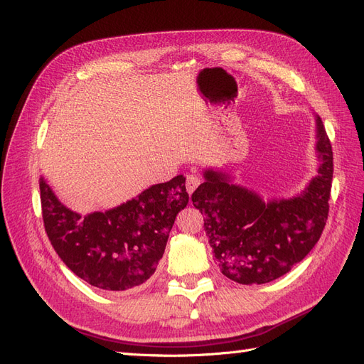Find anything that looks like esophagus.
<instances>
[{"mask_svg":"<svg viewBox=\"0 0 364 364\" xmlns=\"http://www.w3.org/2000/svg\"><path fill=\"white\" fill-rule=\"evenodd\" d=\"M199 185H200V178H197V176H194V174H188V176H186L185 186H186V191H188V194H193L194 190H196Z\"/></svg>","mask_w":364,"mask_h":364,"instance_id":"obj_1","label":"esophagus"}]
</instances>
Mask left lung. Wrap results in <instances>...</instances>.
I'll return each instance as SVG.
<instances>
[{
  "label": "left lung",
  "mask_w": 364,
  "mask_h": 364,
  "mask_svg": "<svg viewBox=\"0 0 364 364\" xmlns=\"http://www.w3.org/2000/svg\"><path fill=\"white\" fill-rule=\"evenodd\" d=\"M318 165L310 185L289 200L264 203L228 176L205 171L191 200L205 214V230L220 270L238 284L278 279L302 261L321 238L329 213L333 183V147L317 117Z\"/></svg>",
  "instance_id": "1"
}]
</instances>
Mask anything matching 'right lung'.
Instances as JSON below:
<instances>
[{
  "label": "right lung",
  "instance_id": "1",
  "mask_svg": "<svg viewBox=\"0 0 364 364\" xmlns=\"http://www.w3.org/2000/svg\"><path fill=\"white\" fill-rule=\"evenodd\" d=\"M46 232L60 259L94 287L123 291L156 270L181 209L188 203L185 178L176 176L106 213L82 218L39 181Z\"/></svg>",
  "mask_w": 364,
  "mask_h": 364
}]
</instances>
